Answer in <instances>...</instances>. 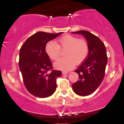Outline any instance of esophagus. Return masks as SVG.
I'll use <instances>...</instances> for the list:
<instances>
[{"mask_svg":"<svg viewBox=\"0 0 124 124\" xmlns=\"http://www.w3.org/2000/svg\"><path fill=\"white\" fill-rule=\"evenodd\" d=\"M68 73V72H65V71H63V72H62V75H66V74Z\"/></svg>","mask_w":124,"mask_h":124,"instance_id":"esophagus-1","label":"esophagus"}]
</instances>
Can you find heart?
<instances>
[{
  "instance_id": "b5f03b06",
  "label": "heart",
  "mask_w": 124,
  "mask_h": 124,
  "mask_svg": "<svg viewBox=\"0 0 124 124\" xmlns=\"http://www.w3.org/2000/svg\"><path fill=\"white\" fill-rule=\"evenodd\" d=\"M48 42L46 45L45 51L49 58L56 60L60 57L61 49L67 50L65 52L66 58H61L54 63L56 69L62 70H69L76 63L82 62L87 56L89 46L86 41L70 35L62 37L58 41Z\"/></svg>"
}]
</instances>
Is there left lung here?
<instances>
[{
	"label": "left lung",
	"instance_id": "8db88e82",
	"mask_svg": "<svg viewBox=\"0 0 124 124\" xmlns=\"http://www.w3.org/2000/svg\"><path fill=\"white\" fill-rule=\"evenodd\" d=\"M72 33L82 34L89 46L87 57L75 70L79 75V80L72 85L76 94L86 96L93 93L103 80L108 61L106 48L99 38L89 31L80 30Z\"/></svg>",
	"mask_w": 124,
	"mask_h": 124
}]
</instances>
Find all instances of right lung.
<instances>
[{
    "mask_svg": "<svg viewBox=\"0 0 124 124\" xmlns=\"http://www.w3.org/2000/svg\"><path fill=\"white\" fill-rule=\"evenodd\" d=\"M61 34L36 32L20 48L18 65L24 83L28 92L35 97H48L56 90V78L61 76L62 72L49 71L52 69V63L45 52V46L48 42Z\"/></svg>",
    "mask_w": 124,
    "mask_h": 124,
    "instance_id": "right-lung-1",
    "label": "right lung"
}]
</instances>
